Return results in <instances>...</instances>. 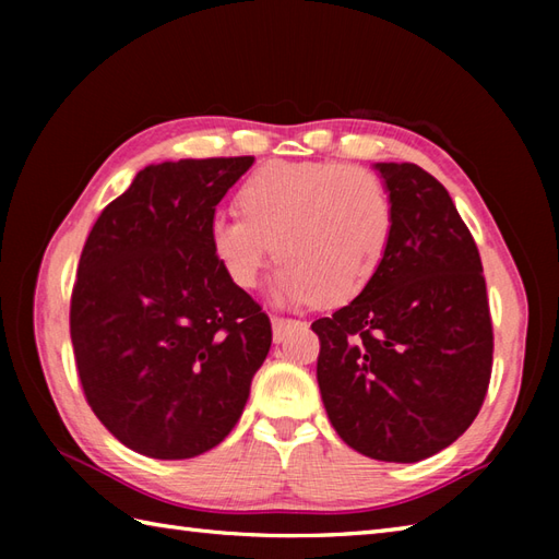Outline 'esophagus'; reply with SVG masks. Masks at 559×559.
<instances>
[{
  "label": "esophagus",
  "instance_id": "1",
  "mask_svg": "<svg viewBox=\"0 0 559 559\" xmlns=\"http://www.w3.org/2000/svg\"><path fill=\"white\" fill-rule=\"evenodd\" d=\"M295 324H300V322H295V319H286V317H273V319H271V326H273V341L281 343L283 338H286L288 329H290V326H295Z\"/></svg>",
  "mask_w": 559,
  "mask_h": 559
}]
</instances>
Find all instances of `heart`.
Returning a JSON list of instances; mask_svg holds the SVG:
<instances>
[{
  "mask_svg": "<svg viewBox=\"0 0 559 559\" xmlns=\"http://www.w3.org/2000/svg\"><path fill=\"white\" fill-rule=\"evenodd\" d=\"M240 211L211 218V247L230 281L252 288L276 252V298L353 300L379 269L394 211L384 182L338 163H269L240 189Z\"/></svg>",
  "mask_w": 559,
  "mask_h": 559,
  "instance_id": "heart-1",
  "label": "heart"
}]
</instances>
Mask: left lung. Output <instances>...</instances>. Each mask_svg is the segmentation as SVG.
Masks as SVG:
<instances>
[{
    "label": "left lung",
    "instance_id": "8db88e82",
    "mask_svg": "<svg viewBox=\"0 0 559 559\" xmlns=\"http://www.w3.org/2000/svg\"><path fill=\"white\" fill-rule=\"evenodd\" d=\"M394 211L389 247L350 305L317 319V382L360 454L415 463L468 430L488 394L492 322L476 240L415 163H377Z\"/></svg>",
    "mask_w": 559,
    "mask_h": 559
}]
</instances>
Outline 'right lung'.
Segmentation results:
<instances>
[{
    "label": "right lung",
    "mask_w": 559,
    "mask_h": 559,
    "mask_svg": "<svg viewBox=\"0 0 559 559\" xmlns=\"http://www.w3.org/2000/svg\"><path fill=\"white\" fill-rule=\"evenodd\" d=\"M252 163L148 165L83 245L69 310L83 394L144 456L192 459L221 444L269 355V317L209 237L218 201Z\"/></svg>",
    "instance_id": "add662e5"
}]
</instances>
